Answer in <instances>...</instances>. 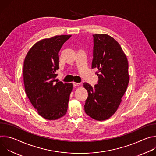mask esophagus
<instances>
[{
  "label": "esophagus",
  "mask_w": 156,
  "mask_h": 156,
  "mask_svg": "<svg viewBox=\"0 0 156 156\" xmlns=\"http://www.w3.org/2000/svg\"><path fill=\"white\" fill-rule=\"evenodd\" d=\"M73 84L74 86H80L81 84L80 83H75V82H73Z\"/></svg>",
  "instance_id": "obj_1"
}]
</instances>
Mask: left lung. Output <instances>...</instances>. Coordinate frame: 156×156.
Wrapping results in <instances>:
<instances>
[{
  "label": "left lung",
  "instance_id": "left-lung-1",
  "mask_svg": "<svg viewBox=\"0 0 156 156\" xmlns=\"http://www.w3.org/2000/svg\"><path fill=\"white\" fill-rule=\"evenodd\" d=\"M92 69H97L98 83L83 86L88 93L84 104L86 114L101 121L117 111L129 83L128 63L119 42L106 34H93Z\"/></svg>",
  "mask_w": 156,
  "mask_h": 156
}]
</instances>
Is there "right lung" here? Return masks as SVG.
Instances as JSON below:
<instances>
[{
  "label": "right lung",
  "mask_w": 156,
  "mask_h": 156,
  "mask_svg": "<svg viewBox=\"0 0 156 156\" xmlns=\"http://www.w3.org/2000/svg\"><path fill=\"white\" fill-rule=\"evenodd\" d=\"M71 35L42 39L27 53L23 64L26 94L37 113L47 120H57L67 111L72 83L55 80L59 69L58 52Z\"/></svg>",
  "instance_id": "right-lung-1"
}]
</instances>
